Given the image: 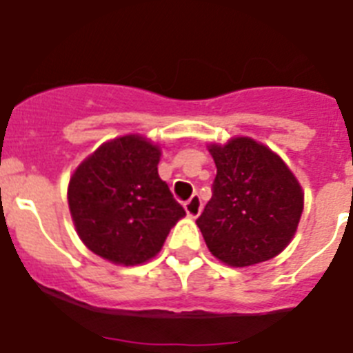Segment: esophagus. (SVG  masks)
<instances>
[{"label":"esophagus","instance_id":"esophagus-1","mask_svg":"<svg viewBox=\"0 0 353 353\" xmlns=\"http://www.w3.org/2000/svg\"><path fill=\"white\" fill-rule=\"evenodd\" d=\"M185 210H187L188 218H198L199 212H201V199H199V196L194 194L192 198L185 203Z\"/></svg>","mask_w":353,"mask_h":353}]
</instances>
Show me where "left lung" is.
Segmentation results:
<instances>
[{
	"label": "left lung",
	"mask_w": 353,
	"mask_h": 353,
	"mask_svg": "<svg viewBox=\"0 0 353 353\" xmlns=\"http://www.w3.org/2000/svg\"><path fill=\"white\" fill-rule=\"evenodd\" d=\"M216 163L212 198L196 223L220 262L249 268L290 245L304 210V192L279 154L251 137L209 144Z\"/></svg>",
	"instance_id": "8db88e82"
}]
</instances>
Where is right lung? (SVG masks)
Returning a JSON list of instances; mask_svg holds the SVG:
<instances>
[{
	"mask_svg": "<svg viewBox=\"0 0 353 353\" xmlns=\"http://www.w3.org/2000/svg\"><path fill=\"white\" fill-rule=\"evenodd\" d=\"M159 159V144L130 133L102 143L77 166L69 212L90 251L126 268L161 251L185 210L157 174Z\"/></svg>",
	"mask_w": 353,
	"mask_h": 353,
	"instance_id": "1",
	"label": "right lung"
}]
</instances>
